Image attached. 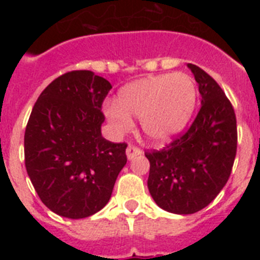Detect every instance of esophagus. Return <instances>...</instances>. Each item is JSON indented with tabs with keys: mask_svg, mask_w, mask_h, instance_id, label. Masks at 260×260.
Instances as JSON below:
<instances>
[{
	"mask_svg": "<svg viewBox=\"0 0 260 260\" xmlns=\"http://www.w3.org/2000/svg\"><path fill=\"white\" fill-rule=\"evenodd\" d=\"M126 155H127L128 158H134L135 156H139L142 155V150L139 148V147L137 146H133V144H130V146L126 148Z\"/></svg>",
	"mask_w": 260,
	"mask_h": 260,
	"instance_id": "esophagus-1",
	"label": "esophagus"
}]
</instances>
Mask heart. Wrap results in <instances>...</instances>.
<instances>
[{
	"label": "heart",
	"mask_w": 260,
	"mask_h": 260,
	"mask_svg": "<svg viewBox=\"0 0 260 260\" xmlns=\"http://www.w3.org/2000/svg\"><path fill=\"white\" fill-rule=\"evenodd\" d=\"M197 86L185 73L138 79L119 91L116 103L104 113L117 133L133 127L132 117H141L144 134L153 142H165L182 130L191 118Z\"/></svg>",
	"instance_id": "obj_1"
}]
</instances>
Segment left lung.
Listing matches in <instances>:
<instances>
[{"instance_id": "8db88e82", "label": "left lung", "mask_w": 260, "mask_h": 260, "mask_svg": "<svg viewBox=\"0 0 260 260\" xmlns=\"http://www.w3.org/2000/svg\"><path fill=\"white\" fill-rule=\"evenodd\" d=\"M187 66L199 84L201 109L185 133L161 150L144 152L153 201L178 215L207 207L228 182L237 153V119L231 100L203 69Z\"/></svg>"}]
</instances>
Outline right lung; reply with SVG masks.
<instances>
[{
  "label": "right lung",
  "instance_id": "obj_1",
  "mask_svg": "<svg viewBox=\"0 0 260 260\" xmlns=\"http://www.w3.org/2000/svg\"><path fill=\"white\" fill-rule=\"evenodd\" d=\"M110 88L92 71H69L32 108L24 164L39 198L57 215L83 219L102 210L127 161L125 142L102 137V107Z\"/></svg>",
  "mask_w": 260,
  "mask_h": 260
}]
</instances>
